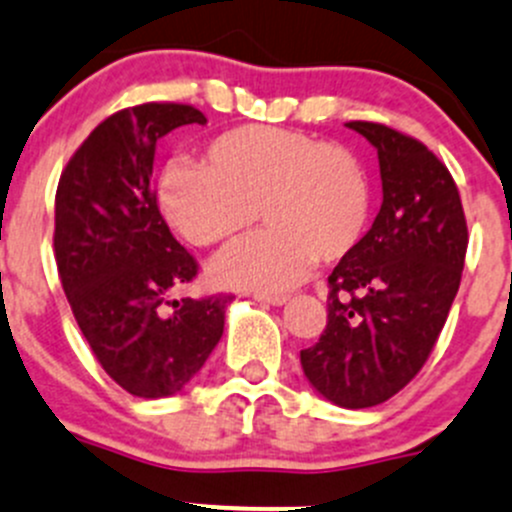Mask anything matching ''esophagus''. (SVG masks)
<instances>
[{
  "instance_id": "34e87169",
  "label": "esophagus",
  "mask_w": 512,
  "mask_h": 512,
  "mask_svg": "<svg viewBox=\"0 0 512 512\" xmlns=\"http://www.w3.org/2000/svg\"><path fill=\"white\" fill-rule=\"evenodd\" d=\"M256 301L271 303V306H283L288 301V296H278V293H254Z\"/></svg>"
}]
</instances>
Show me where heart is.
I'll use <instances>...</instances> for the list:
<instances>
[{
	"label": "heart",
	"instance_id": "1",
	"mask_svg": "<svg viewBox=\"0 0 512 512\" xmlns=\"http://www.w3.org/2000/svg\"><path fill=\"white\" fill-rule=\"evenodd\" d=\"M263 216V234L221 254L219 283L288 291L318 263L361 244L371 221V186L348 149L276 126H239L206 146L204 164L176 161L159 181L164 219L196 246L239 239Z\"/></svg>",
	"mask_w": 512,
	"mask_h": 512
}]
</instances>
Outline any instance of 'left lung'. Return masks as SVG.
<instances>
[{
    "mask_svg": "<svg viewBox=\"0 0 512 512\" xmlns=\"http://www.w3.org/2000/svg\"><path fill=\"white\" fill-rule=\"evenodd\" d=\"M348 129L378 151L383 204L328 276V323L301 366L318 396L371 408L428 361L460 286L468 226L450 171L421 141L371 121Z\"/></svg>",
    "mask_w": 512,
    "mask_h": 512,
    "instance_id": "left-lung-1",
    "label": "left lung"
}]
</instances>
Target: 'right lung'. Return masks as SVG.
I'll return each mask as SVG.
<instances>
[{
    "mask_svg": "<svg viewBox=\"0 0 512 512\" xmlns=\"http://www.w3.org/2000/svg\"><path fill=\"white\" fill-rule=\"evenodd\" d=\"M184 124L206 116L186 104L111 114L69 159L54 206V256L74 318L101 368L139 398H169L194 381L231 301H169L199 266L171 236L151 174L156 141Z\"/></svg>",
    "mask_w": 512,
    "mask_h": 512,
    "instance_id": "obj_1",
    "label": "right lung"
}]
</instances>
